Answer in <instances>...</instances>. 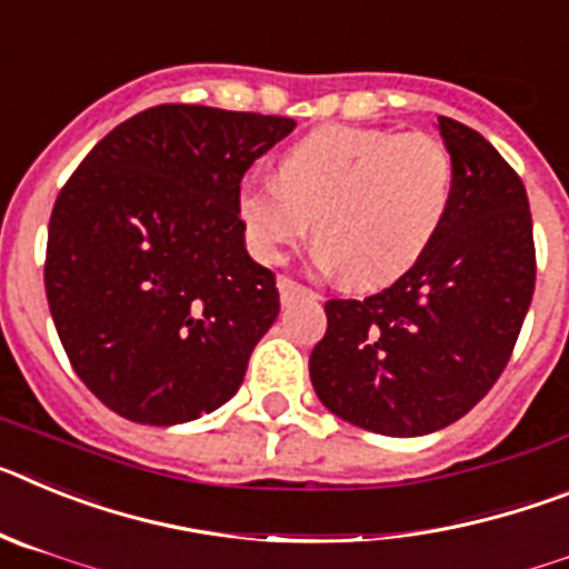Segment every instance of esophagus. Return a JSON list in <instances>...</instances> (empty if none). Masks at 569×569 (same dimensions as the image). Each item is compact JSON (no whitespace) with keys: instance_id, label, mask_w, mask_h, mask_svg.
<instances>
[{"instance_id":"obj_1","label":"esophagus","mask_w":569,"mask_h":569,"mask_svg":"<svg viewBox=\"0 0 569 569\" xmlns=\"http://www.w3.org/2000/svg\"><path fill=\"white\" fill-rule=\"evenodd\" d=\"M279 293H281V301H284V305H290V301H296V299H319V293H313V290L305 288V284H299V281L288 279V276H281L279 279Z\"/></svg>"}]
</instances>
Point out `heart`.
<instances>
[{"label": "heart", "instance_id": "obj_1", "mask_svg": "<svg viewBox=\"0 0 569 569\" xmlns=\"http://www.w3.org/2000/svg\"><path fill=\"white\" fill-rule=\"evenodd\" d=\"M453 199V156L430 133L319 128L290 144L276 179L239 190L250 250L276 261L313 222L316 261L353 288H379L413 268Z\"/></svg>", "mask_w": 569, "mask_h": 569}]
</instances>
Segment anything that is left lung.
Masks as SVG:
<instances>
[{"label":"left lung","instance_id":"8db88e82","mask_svg":"<svg viewBox=\"0 0 569 569\" xmlns=\"http://www.w3.org/2000/svg\"><path fill=\"white\" fill-rule=\"evenodd\" d=\"M453 199L439 236L399 281L330 299L310 381L330 413L370 433H436L487 396L510 361L536 288L527 190L501 153L439 116Z\"/></svg>","mask_w":569,"mask_h":569}]
</instances>
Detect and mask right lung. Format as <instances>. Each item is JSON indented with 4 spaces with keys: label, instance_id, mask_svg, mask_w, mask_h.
<instances>
[{
    "label": "right lung",
    "instance_id": "1",
    "mask_svg": "<svg viewBox=\"0 0 569 569\" xmlns=\"http://www.w3.org/2000/svg\"><path fill=\"white\" fill-rule=\"evenodd\" d=\"M296 128L284 116L159 104L110 130L57 196L44 293L88 390L139 425L233 399L279 316L244 248L239 184Z\"/></svg>",
    "mask_w": 569,
    "mask_h": 569
}]
</instances>
